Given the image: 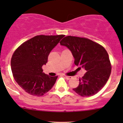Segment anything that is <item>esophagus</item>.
Here are the masks:
<instances>
[{
	"label": "esophagus",
	"instance_id": "esophagus-1",
	"mask_svg": "<svg viewBox=\"0 0 123 123\" xmlns=\"http://www.w3.org/2000/svg\"><path fill=\"white\" fill-rule=\"evenodd\" d=\"M65 77L66 79H67V80L72 79V76H65Z\"/></svg>",
	"mask_w": 123,
	"mask_h": 123
}]
</instances>
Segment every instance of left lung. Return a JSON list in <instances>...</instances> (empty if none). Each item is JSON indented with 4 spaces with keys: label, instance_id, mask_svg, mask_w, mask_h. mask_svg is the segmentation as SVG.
<instances>
[{
    "label": "left lung",
    "instance_id": "1",
    "mask_svg": "<svg viewBox=\"0 0 123 123\" xmlns=\"http://www.w3.org/2000/svg\"><path fill=\"white\" fill-rule=\"evenodd\" d=\"M72 53L74 64L86 73L79 79L78 87L73 88L82 97L95 95L102 89L109 78L111 66L106 50L102 46L85 37L68 36L60 42Z\"/></svg>",
    "mask_w": 123,
    "mask_h": 123
}]
</instances>
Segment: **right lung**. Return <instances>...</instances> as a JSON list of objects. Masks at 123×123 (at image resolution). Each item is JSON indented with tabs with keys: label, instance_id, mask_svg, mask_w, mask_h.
I'll use <instances>...</instances> for the list:
<instances>
[{
	"label": "right lung",
	"instance_id": "obj_1",
	"mask_svg": "<svg viewBox=\"0 0 123 123\" xmlns=\"http://www.w3.org/2000/svg\"><path fill=\"white\" fill-rule=\"evenodd\" d=\"M63 35H37L18 47L12 54L11 68L18 84L28 94L43 95L54 85L58 76L51 77L43 72L49 55Z\"/></svg>",
	"mask_w": 123,
	"mask_h": 123
}]
</instances>
